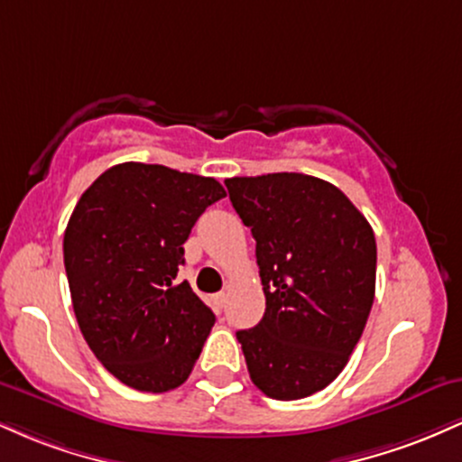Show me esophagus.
Here are the masks:
<instances>
[{
	"mask_svg": "<svg viewBox=\"0 0 462 462\" xmlns=\"http://www.w3.org/2000/svg\"><path fill=\"white\" fill-rule=\"evenodd\" d=\"M213 301H215V306H217V309H224V306H226V301H227V295L226 293H217L215 295V298H213Z\"/></svg>",
	"mask_w": 462,
	"mask_h": 462,
	"instance_id": "esophagus-1",
	"label": "esophagus"
}]
</instances>
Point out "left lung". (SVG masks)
<instances>
[{
	"mask_svg": "<svg viewBox=\"0 0 462 462\" xmlns=\"http://www.w3.org/2000/svg\"><path fill=\"white\" fill-rule=\"evenodd\" d=\"M256 241L267 309L236 338L252 383L273 400H301L341 374L375 293L369 221L326 180L267 173L226 180Z\"/></svg>",
	"mask_w": 462,
	"mask_h": 462,
	"instance_id": "left-lung-1",
	"label": "left lung"
}]
</instances>
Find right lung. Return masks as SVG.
<instances>
[{"instance_id": "right-lung-1", "label": "right lung", "mask_w": 462, "mask_h": 462, "mask_svg": "<svg viewBox=\"0 0 462 462\" xmlns=\"http://www.w3.org/2000/svg\"><path fill=\"white\" fill-rule=\"evenodd\" d=\"M215 178L124 162L82 193L62 241L84 341L116 380L147 393L187 383L215 315L176 282L184 241L210 204Z\"/></svg>"}]
</instances>
